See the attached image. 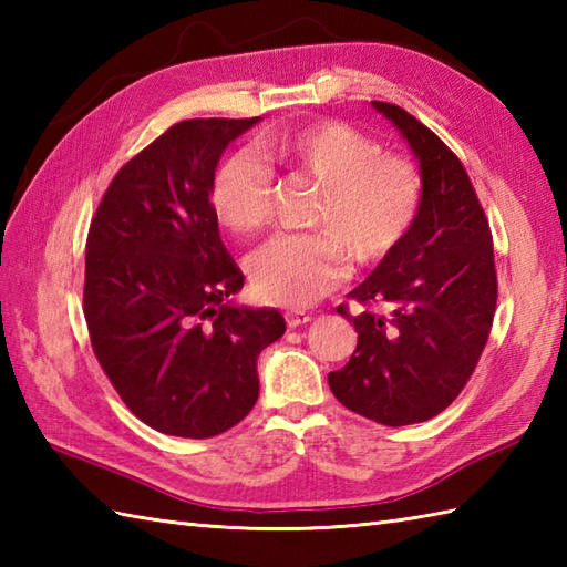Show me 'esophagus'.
I'll list each match as a JSON object with an SVG mask.
<instances>
[{"label":"esophagus","mask_w":567,"mask_h":567,"mask_svg":"<svg viewBox=\"0 0 567 567\" xmlns=\"http://www.w3.org/2000/svg\"><path fill=\"white\" fill-rule=\"evenodd\" d=\"M285 321L290 329H297V327H302V323L311 321V315H307V311H299V309H287Z\"/></svg>","instance_id":"obj_1"}]
</instances>
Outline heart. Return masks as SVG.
<instances>
[{
    "label": "heart",
    "mask_w": 567,
    "mask_h": 567,
    "mask_svg": "<svg viewBox=\"0 0 567 567\" xmlns=\"http://www.w3.org/2000/svg\"><path fill=\"white\" fill-rule=\"evenodd\" d=\"M268 163L321 185L311 226L317 234H280L252 252L256 292L282 307H307L343 282L348 256L375 265L412 231L424 179L419 167L343 122H311L258 138ZM212 209L236 234H256L272 209V173L246 153L228 155L212 177Z\"/></svg>",
    "instance_id": "1"
}]
</instances>
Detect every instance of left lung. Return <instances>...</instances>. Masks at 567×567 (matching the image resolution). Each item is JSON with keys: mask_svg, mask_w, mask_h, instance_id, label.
Here are the masks:
<instances>
[{"mask_svg": "<svg viewBox=\"0 0 567 567\" xmlns=\"http://www.w3.org/2000/svg\"><path fill=\"white\" fill-rule=\"evenodd\" d=\"M414 151L424 202L400 248L348 295L358 346L329 372V388L351 412L384 426L429 421L473 375L497 307L489 221L463 163L402 106L372 102ZM377 309L372 310L371 307Z\"/></svg>", "mask_w": 567, "mask_h": 567, "instance_id": "obj_1", "label": "left lung"}]
</instances>
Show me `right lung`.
Returning a JSON list of instances; mask_svg holds the SVG:
<instances>
[{"label": "right lung", "mask_w": 567, "mask_h": 567, "mask_svg": "<svg viewBox=\"0 0 567 567\" xmlns=\"http://www.w3.org/2000/svg\"><path fill=\"white\" fill-rule=\"evenodd\" d=\"M252 118H187L106 187L84 256L92 351L143 424L212 439L258 402V355L285 333L277 309L228 302L244 272L221 244L212 177Z\"/></svg>", "instance_id": "right-lung-1"}]
</instances>
